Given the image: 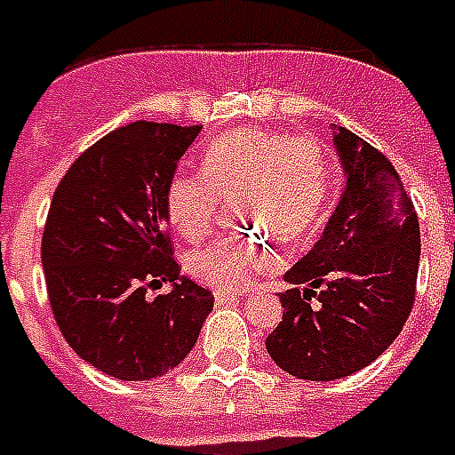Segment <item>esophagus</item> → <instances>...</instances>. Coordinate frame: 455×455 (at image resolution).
Masks as SVG:
<instances>
[{
  "label": "esophagus",
  "mask_w": 455,
  "mask_h": 455,
  "mask_svg": "<svg viewBox=\"0 0 455 455\" xmlns=\"http://www.w3.org/2000/svg\"><path fill=\"white\" fill-rule=\"evenodd\" d=\"M236 299H241V294H234V291H214V304L217 306L231 304V301H236Z\"/></svg>",
  "instance_id": "obj_1"
}]
</instances>
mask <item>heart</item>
Wrapping results in <instances>:
<instances>
[{"mask_svg":"<svg viewBox=\"0 0 455 455\" xmlns=\"http://www.w3.org/2000/svg\"><path fill=\"white\" fill-rule=\"evenodd\" d=\"M332 161L321 140L243 127L217 137L202 154V173L171 176L164 207L171 227L188 241L217 221L221 202L236 197V219L248 234L227 236L188 255V270L217 291L245 289L279 262L277 236L294 243L318 227L332 193Z\"/></svg>","mask_w":455,"mask_h":455,"instance_id":"b5f03b06","label":"heart"}]
</instances>
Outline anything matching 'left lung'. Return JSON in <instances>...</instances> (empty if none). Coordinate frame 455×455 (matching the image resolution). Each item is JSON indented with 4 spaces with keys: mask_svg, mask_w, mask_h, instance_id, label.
I'll use <instances>...</instances> for the list:
<instances>
[{
    "mask_svg": "<svg viewBox=\"0 0 455 455\" xmlns=\"http://www.w3.org/2000/svg\"><path fill=\"white\" fill-rule=\"evenodd\" d=\"M345 193L311 253L284 275V315L265 339L272 362L304 381H335L379 359L415 304L419 221L398 171L339 127ZM299 283H306L301 292Z\"/></svg>",
    "mask_w": 455,
    "mask_h": 455,
    "instance_id": "8db88e82",
    "label": "left lung"
}]
</instances>
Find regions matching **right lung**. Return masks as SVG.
I'll list each match as a JSON object with an SVG mask.
<instances>
[{"label": "right lung", "instance_id": "obj_1", "mask_svg": "<svg viewBox=\"0 0 455 455\" xmlns=\"http://www.w3.org/2000/svg\"><path fill=\"white\" fill-rule=\"evenodd\" d=\"M200 124L117 127L74 161L50 202L43 270L57 328L84 362L123 381L176 369L214 296L180 277L164 195ZM171 281L156 299L149 288Z\"/></svg>", "mask_w": 455, "mask_h": 455}]
</instances>
